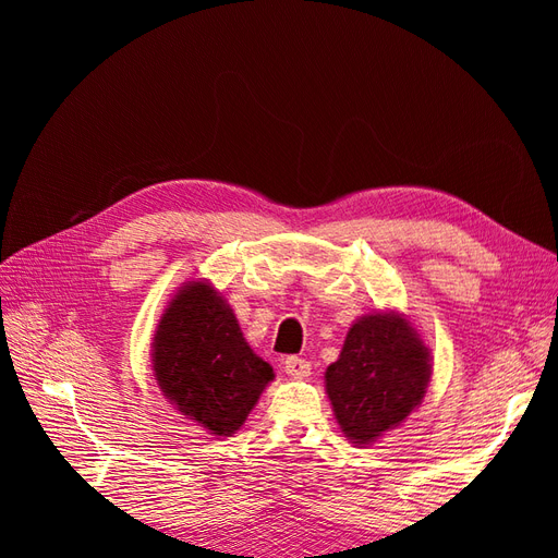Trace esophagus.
<instances>
[{"label": "esophagus", "mask_w": 558, "mask_h": 558, "mask_svg": "<svg viewBox=\"0 0 558 558\" xmlns=\"http://www.w3.org/2000/svg\"><path fill=\"white\" fill-rule=\"evenodd\" d=\"M283 369L286 375L293 377V379H307L312 375V363L300 359V356H286L283 359Z\"/></svg>", "instance_id": "1"}]
</instances>
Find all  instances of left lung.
<instances>
[{
	"mask_svg": "<svg viewBox=\"0 0 558 558\" xmlns=\"http://www.w3.org/2000/svg\"><path fill=\"white\" fill-rule=\"evenodd\" d=\"M430 351L400 314L363 316L326 369L337 424L356 445L375 442L424 400Z\"/></svg>",
	"mask_w": 558,
	"mask_h": 558,
	"instance_id": "left-lung-1",
	"label": "left lung"
}]
</instances>
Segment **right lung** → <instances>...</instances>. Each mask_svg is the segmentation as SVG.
<instances>
[{
    "label": "right lung",
    "instance_id": "1",
    "mask_svg": "<svg viewBox=\"0 0 558 558\" xmlns=\"http://www.w3.org/2000/svg\"><path fill=\"white\" fill-rule=\"evenodd\" d=\"M162 396L209 433L228 437L246 421L272 367L251 351L228 302L193 281L165 310L154 340Z\"/></svg>",
    "mask_w": 558,
    "mask_h": 558
}]
</instances>
